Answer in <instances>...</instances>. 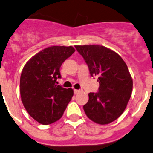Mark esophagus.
Wrapping results in <instances>:
<instances>
[{
    "instance_id": "34e87169",
    "label": "esophagus",
    "mask_w": 153,
    "mask_h": 153,
    "mask_svg": "<svg viewBox=\"0 0 153 153\" xmlns=\"http://www.w3.org/2000/svg\"><path fill=\"white\" fill-rule=\"evenodd\" d=\"M80 91H81V90H78V89L74 90V93H75V95H76V94H78V93L80 92Z\"/></svg>"
}]
</instances>
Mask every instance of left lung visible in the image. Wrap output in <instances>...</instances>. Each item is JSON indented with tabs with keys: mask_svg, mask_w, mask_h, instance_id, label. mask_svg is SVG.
Returning <instances> with one entry per match:
<instances>
[{
	"mask_svg": "<svg viewBox=\"0 0 153 153\" xmlns=\"http://www.w3.org/2000/svg\"><path fill=\"white\" fill-rule=\"evenodd\" d=\"M88 65L90 75L99 77V91L88 94L83 106L88 119L106 125L123 113L132 91V78L119 54L102 45H75Z\"/></svg>",
	"mask_w": 153,
	"mask_h": 153,
	"instance_id": "1",
	"label": "left lung"
}]
</instances>
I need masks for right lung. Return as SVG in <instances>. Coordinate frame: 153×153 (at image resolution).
I'll use <instances>...</instances> for the list:
<instances>
[{"label":"right lung","instance_id":"right-lung-1","mask_svg":"<svg viewBox=\"0 0 153 153\" xmlns=\"http://www.w3.org/2000/svg\"><path fill=\"white\" fill-rule=\"evenodd\" d=\"M71 46H51L25 64L20 79L21 101L29 115L42 125L60 119L74 91L57 85L62 63L75 52Z\"/></svg>","mask_w":153,"mask_h":153}]
</instances>
